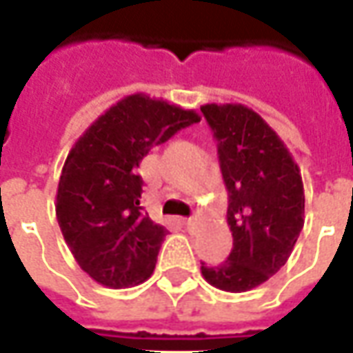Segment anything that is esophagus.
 I'll list each match as a JSON object with an SVG mask.
<instances>
[{"label": "esophagus", "instance_id": "esophagus-1", "mask_svg": "<svg viewBox=\"0 0 353 353\" xmlns=\"http://www.w3.org/2000/svg\"><path fill=\"white\" fill-rule=\"evenodd\" d=\"M199 221H201V213H195L193 216L185 219V226H188V230H193L195 226L199 225Z\"/></svg>", "mask_w": 353, "mask_h": 353}]
</instances>
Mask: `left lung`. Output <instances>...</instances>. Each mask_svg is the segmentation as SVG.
<instances>
[{
	"mask_svg": "<svg viewBox=\"0 0 353 353\" xmlns=\"http://www.w3.org/2000/svg\"><path fill=\"white\" fill-rule=\"evenodd\" d=\"M201 111L219 142L232 232L228 260L201 263V274L221 291L242 293L277 274L295 248L305 225L301 170L256 111L240 103H207Z\"/></svg>",
	"mask_w": 353,
	"mask_h": 353,
	"instance_id": "obj_1",
	"label": "left lung"
}]
</instances>
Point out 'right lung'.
<instances>
[{"label": "right lung", "mask_w": 353, "mask_h": 353, "mask_svg": "<svg viewBox=\"0 0 353 353\" xmlns=\"http://www.w3.org/2000/svg\"><path fill=\"white\" fill-rule=\"evenodd\" d=\"M199 121L193 109L134 93L97 117L72 146L58 181L56 219L93 281L125 289L152 275L168 230L140 207L139 165L154 146Z\"/></svg>", "instance_id": "right-lung-1"}]
</instances>
